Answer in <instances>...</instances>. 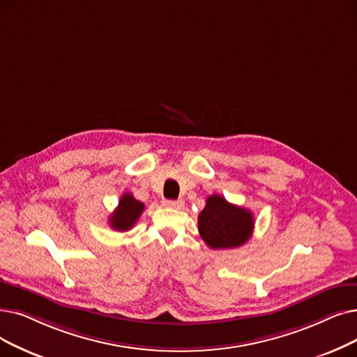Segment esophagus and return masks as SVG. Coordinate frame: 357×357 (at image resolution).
Instances as JSON below:
<instances>
[{"label": "esophagus", "instance_id": "esophagus-1", "mask_svg": "<svg viewBox=\"0 0 357 357\" xmlns=\"http://www.w3.org/2000/svg\"><path fill=\"white\" fill-rule=\"evenodd\" d=\"M163 206L167 208L181 210L183 207V201L182 199H166V201H163Z\"/></svg>", "mask_w": 357, "mask_h": 357}]
</instances>
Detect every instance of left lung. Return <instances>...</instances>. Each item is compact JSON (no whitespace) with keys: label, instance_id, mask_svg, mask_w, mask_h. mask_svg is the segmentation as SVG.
Segmentation results:
<instances>
[{"label":"left lung","instance_id":"1","mask_svg":"<svg viewBox=\"0 0 357 357\" xmlns=\"http://www.w3.org/2000/svg\"><path fill=\"white\" fill-rule=\"evenodd\" d=\"M254 214L243 207L230 204L222 197L213 194L206 207L198 214L199 236L211 250H230L248 242L252 236Z\"/></svg>","mask_w":357,"mask_h":357}]
</instances>
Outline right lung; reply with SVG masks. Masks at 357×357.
Masks as SVG:
<instances>
[{
	"label": "right lung",
	"mask_w": 357,
	"mask_h": 357,
	"mask_svg": "<svg viewBox=\"0 0 357 357\" xmlns=\"http://www.w3.org/2000/svg\"><path fill=\"white\" fill-rule=\"evenodd\" d=\"M143 210L144 204L142 201L135 199L132 194L126 192L121 197L118 207L109 217V225L112 229L119 231L130 230L137 223V220L140 219Z\"/></svg>",
	"instance_id": "obj_1"
}]
</instances>
